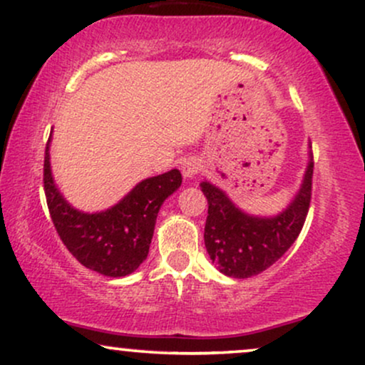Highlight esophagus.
I'll return each instance as SVG.
<instances>
[{
    "label": "esophagus",
    "mask_w": 365,
    "mask_h": 365,
    "mask_svg": "<svg viewBox=\"0 0 365 365\" xmlns=\"http://www.w3.org/2000/svg\"><path fill=\"white\" fill-rule=\"evenodd\" d=\"M202 170V161L197 160V158H188V160L183 161L182 173L185 178H194L200 173Z\"/></svg>",
    "instance_id": "esophagus-1"
}]
</instances>
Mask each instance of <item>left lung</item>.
Wrapping results in <instances>:
<instances>
[{"label":"left lung","instance_id":"1","mask_svg":"<svg viewBox=\"0 0 365 365\" xmlns=\"http://www.w3.org/2000/svg\"><path fill=\"white\" fill-rule=\"evenodd\" d=\"M313 155L299 192L279 216H250L236 207L221 188L202 182L207 197L204 241L212 263L227 277L248 279L274 265L292 247L304 226L313 187Z\"/></svg>","mask_w":365,"mask_h":365}]
</instances>
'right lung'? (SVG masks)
Here are the masks:
<instances>
[{"mask_svg": "<svg viewBox=\"0 0 365 365\" xmlns=\"http://www.w3.org/2000/svg\"><path fill=\"white\" fill-rule=\"evenodd\" d=\"M43 158V190L57 235L81 265L107 277H125L146 260L156 216L165 199L182 185V173L170 170L143 180L113 207L88 214L71 207L56 187L49 146Z\"/></svg>", "mask_w": 365, "mask_h": 365, "instance_id": "obj_1", "label": "right lung"}]
</instances>
